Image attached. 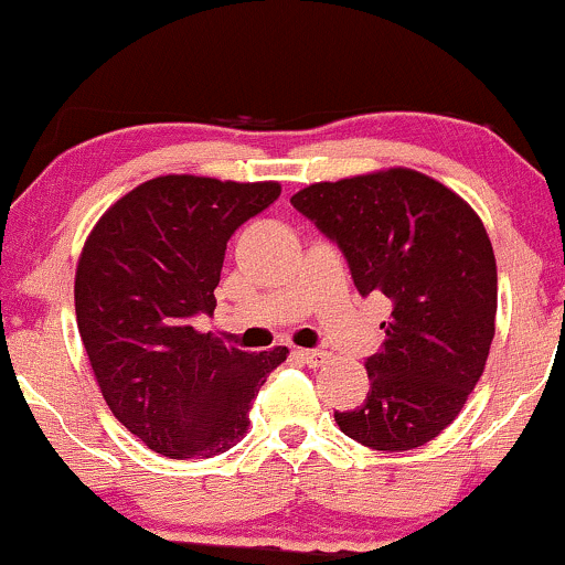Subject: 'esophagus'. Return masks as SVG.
I'll return each mask as SVG.
<instances>
[{
  "label": "esophagus",
  "mask_w": 565,
  "mask_h": 565,
  "mask_svg": "<svg viewBox=\"0 0 565 565\" xmlns=\"http://www.w3.org/2000/svg\"><path fill=\"white\" fill-rule=\"evenodd\" d=\"M297 355H300L302 359V364H308V366H321V364H327L329 361V353L327 350H297Z\"/></svg>",
  "instance_id": "obj_1"
}]
</instances>
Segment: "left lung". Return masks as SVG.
<instances>
[{
	"instance_id": "1",
	"label": "left lung",
	"mask_w": 565,
	"mask_h": 565,
	"mask_svg": "<svg viewBox=\"0 0 565 565\" xmlns=\"http://www.w3.org/2000/svg\"><path fill=\"white\" fill-rule=\"evenodd\" d=\"M291 204L340 246L361 297L393 305L364 404L334 412L337 425L369 449H417L462 412L494 340L497 263L481 217L401 167L308 185Z\"/></svg>"
}]
</instances>
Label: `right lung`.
<instances>
[{
    "label": "right lung",
    "instance_id": "1",
    "mask_svg": "<svg viewBox=\"0 0 565 565\" xmlns=\"http://www.w3.org/2000/svg\"><path fill=\"white\" fill-rule=\"evenodd\" d=\"M278 183L164 174L121 196L84 244L76 323L114 417L170 459L228 451L287 348L244 353L199 332L215 313L225 246Z\"/></svg>",
    "mask_w": 565,
    "mask_h": 565
}]
</instances>
